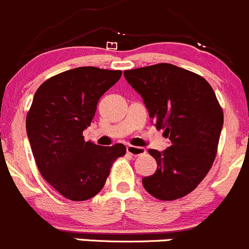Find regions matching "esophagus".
Instances as JSON below:
<instances>
[{
	"instance_id": "1",
	"label": "esophagus",
	"mask_w": 249,
	"mask_h": 249,
	"mask_svg": "<svg viewBox=\"0 0 249 249\" xmlns=\"http://www.w3.org/2000/svg\"><path fill=\"white\" fill-rule=\"evenodd\" d=\"M126 152L129 153V155H131V156H141V155H143V153L146 152V150L143 147H140V146H132V145H129L126 146Z\"/></svg>"
}]
</instances>
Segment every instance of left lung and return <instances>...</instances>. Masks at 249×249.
Segmentation results:
<instances>
[{"label":"left lung","instance_id":"8db88e82","mask_svg":"<svg viewBox=\"0 0 249 249\" xmlns=\"http://www.w3.org/2000/svg\"><path fill=\"white\" fill-rule=\"evenodd\" d=\"M125 80L142 97L157 130L171 146L148 150L157 162L143 188L160 200L185 196L198 187L215 161L224 113L208 81L171 64L124 71Z\"/></svg>","mask_w":249,"mask_h":249}]
</instances>
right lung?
Returning a JSON list of instances; mask_svg holds the SVG:
<instances>
[{
	"label": "right lung",
	"instance_id": "obj_1",
	"mask_svg": "<svg viewBox=\"0 0 249 249\" xmlns=\"http://www.w3.org/2000/svg\"><path fill=\"white\" fill-rule=\"evenodd\" d=\"M120 77V70L76 67L46 80L34 94L25 122L34 160L44 179L70 200L98 194L113 162L126 152L123 143L98 146L82 134L99 98Z\"/></svg>",
	"mask_w": 249,
	"mask_h": 249
}]
</instances>
